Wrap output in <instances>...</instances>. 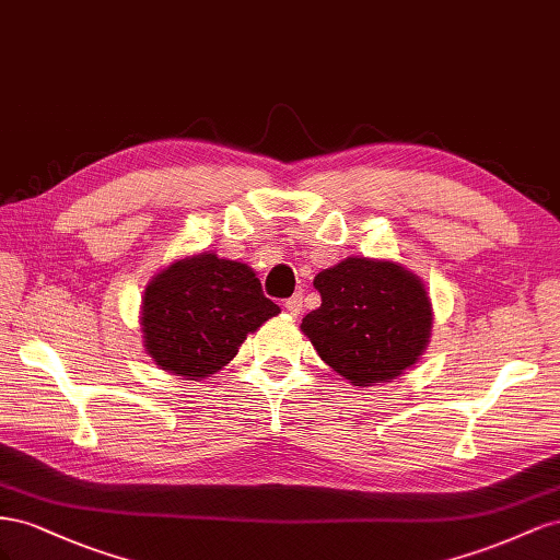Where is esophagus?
<instances>
[{
    "label": "esophagus",
    "mask_w": 560,
    "mask_h": 560,
    "mask_svg": "<svg viewBox=\"0 0 560 560\" xmlns=\"http://www.w3.org/2000/svg\"><path fill=\"white\" fill-rule=\"evenodd\" d=\"M283 307L289 310V314H293V316H298L300 312H302V295L298 293V295H293V298H289L283 302Z\"/></svg>",
    "instance_id": "obj_1"
}]
</instances>
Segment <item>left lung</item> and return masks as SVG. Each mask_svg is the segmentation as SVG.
Segmentation results:
<instances>
[{"label": "left lung", "mask_w": 560, "mask_h": 560, "mask_svg": "<svg viewBox=\"0 0 560 560\" xmlns=\"http://www.w3.org/2000/svg\"><path fill=\"white\" fill-rule=\"evenodd\" d=\"M314 289L322 307L302 318L300 328L351 385L396 380L429 342V295L401 265L347 258L318 271Z\"/></svg>", "instance_id": "8db88e82"}]
</instances>
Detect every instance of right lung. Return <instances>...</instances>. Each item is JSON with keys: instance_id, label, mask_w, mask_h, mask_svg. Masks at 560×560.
Listing matches in <instances>:
<instances>
[{"instance_id": "right-lung-1", "label": "right lung", "mask_w": 560, "mask_h": 560, "mask_svg": "<svg viewBox=\"0 0 560 560\" xmlns=\"http://www.w3.org/2000/svg\"><path fill=\"white\" fill-rule=\"evenodd\" d=\"M279 312L248 265L201 253L150 281L140 324L156 365L199 380L230 363L246 335Z\"/></svg>"}]
</instances>
